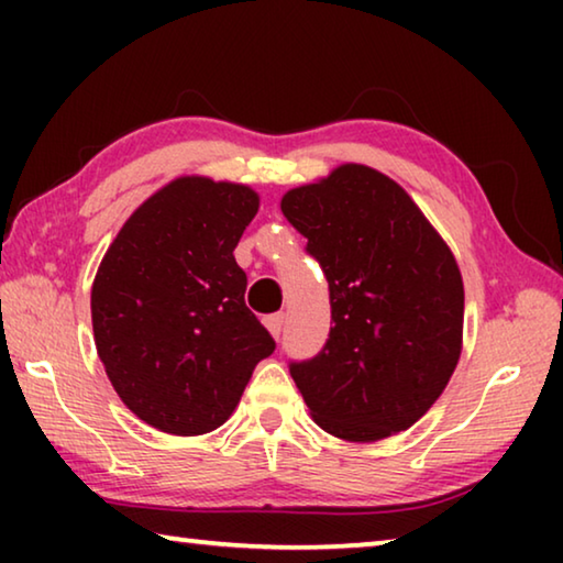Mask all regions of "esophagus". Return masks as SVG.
I'll use <instances>...</instances> for the list:
<instances>
[{
	"label": "esophagus",
	"instance_id": "obj_1",
	"mask_svg": "<svg viewBox=\"0 0 563 563\" xmlns=\"http://www.w3.org/2000/svg\"><path fill=\"white\" fill-rule=\"evenodd\" d=\"M283 325H285V316L283 312H275V316H268L265 318V328L271 330V335L278 340L283 335Z\"/></svg>",
	"mask_w": 563,
	"mask_h": 563
}]
</instances>
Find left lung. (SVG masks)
<instances>
[{"label":"left lung","instance_id":"1","mask_svg":"<svg viewBox=\"0 0 563 563\" xmlns=\"http://www.w3.org/2000/svg\"><path fill=\"white\" fill-rule=\"evenodd\" d=\"M280 211L330 285L325 347L290 365L312 422L360 444L409 430L462 355L464 283L452 247L397 180L362 164L290 188Z\"/></svg>","mask_w":563,"mask_h":563}]
</instances>
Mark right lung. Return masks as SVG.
<instances>
[{
  "label": "right lung",
  "mask_w": 563,
  "mask_h": 563,
  "mask_svg": "<svg viewBox=\"0 0 563 563\" xmlns=\"http://www.w3.org/2000/svg\"><path fill=\"white\" fill-rule=\"evenodd\" d=\"M258 208L245 184L178 176L103 253L91 285L93 342L121 402L158 432L218 430L275 350L245 308L247 278L233 255Z\"/></svg>",
  "instance_id": "1"
}]
</instances>
